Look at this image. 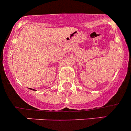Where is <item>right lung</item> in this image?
I'll use <instances>...</instances> for the list:
<instances>
[{
    "label": "right lung",
    "instance_id": "1",
    "mask_svg": "<svg viewBox=\"0 0 131 131\" xmlns=\"http://www.w3.org/2000/svg\"><path fill=\"white\" fill-rule=\"evenodd\" d=\"M30 89H32V90H35V89H31V88H30Z\"/></svg>",
    "mask_w": 131,
    "mask_h": 131
}]
</instances>
